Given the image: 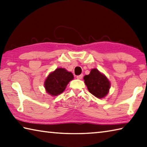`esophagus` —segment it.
Segmentation results:
<instances>
[{
    "label": "esophagus",
    "mask_w": 147,
    "mask_h": 147,
    "mask_svg": "<svg viewBox=\"0 0 147 147\" xmlns=\"http://www.w3.org/2000/svg\"><path fill=\"white\" fill-rule=\"evenodd\" d=\"M82 78H83V74H81L80 75H78V76H76V78L77 79H79V80H80V79H82Z\"/></svg>",
    "instance_id": "34e87169"
}]
</instances>
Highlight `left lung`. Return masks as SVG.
<instances>
[{
    "mask_svg": "<svg viewBox=\"0 0 147 147\" xmlns=\"http://www.w3.org/2000/svg\"><path fill=\"white\" fill-rule=\"evenodd\" d=\"M84 82L89 91L98 98H102L108 93L110 82L98 69H92L88 75L84 77Z\"/></svg>",
    "mask_w": 147,
    "mask_h": 147,
    "instance_id": "left-lung-1",
    "label": "left lung"
}]
</instances>
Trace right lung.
<instances>
[{
  "label": "right lung",
  "instance_id": "add662e5",
  "mask_svg": "<svg viewBox=\"0 0 147 147\" xmlns=\"http://www.w3.org/2000/svg\"><path fill=\"white\" fill-rule=\"evenodd\" d=\"M74 78L73 73L63 68H58L49 74L45 81L46 91L52 96L63 93L68 83Z\"/></svg>",
  "mask_w": 147,
  "mask_h": 147
}]
</instances>
